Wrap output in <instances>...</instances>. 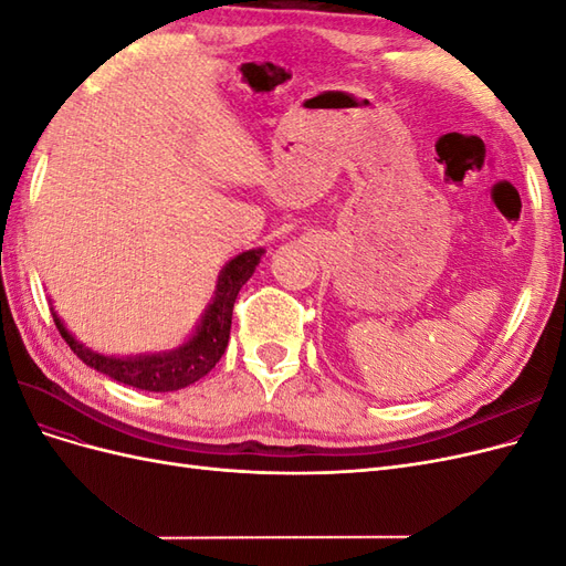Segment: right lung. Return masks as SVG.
<instances>
[{
  "label": "right lung",
  "instance_id": "1",
  "mask_svg": "<svg viewBox=\"0 0 566 566\" xmlns=\"http://www.w3.org/2000/svg\"><path fill=\"white\" fill-rule=\"evenodd\" d=\"M264 252V248H252L235 254L233 260L227 262V266L219 271L217 287L208 310L200 316V323L196 325L191 337L177 349L156 354L150 352L108 356L82 345V342L65 328V323L54 312V306H51V314H54V323L61 337L67 342V347H71L90 368L136 389L177 391L205 378V375L217 366L221 354L227 352L235 297L241 293V287L250 281Z\"/></svg>",
  "mask_w": 566,
  "mask_h": 566
}]
</instances>
